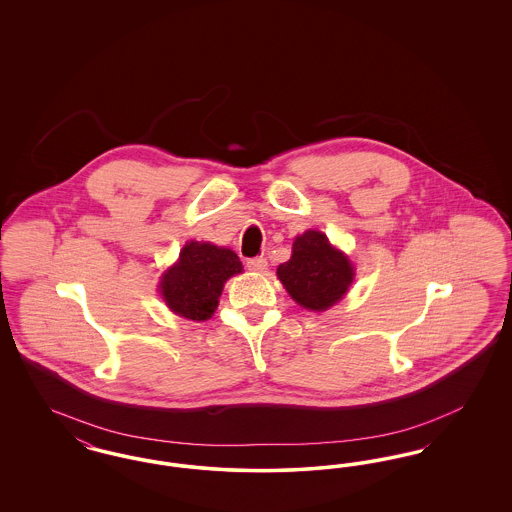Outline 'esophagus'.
<instances>
[{
	"instance_id": "obj_1",
	"label": "esophagus",
	"mask_w": 512,
	"mask_h": 512,
	"mask_svg": "<svg viewBox=\"0 0 512 512\" xmlns=\"http://www.w3.org/2000/svg\"><path fill=\"white\" fill-rule=\"evenodd\" d=\"M268 267V261L265 257H255V259H249L247 261V268L253 270V272H265Z\"/></svg>"
}]
</instances>
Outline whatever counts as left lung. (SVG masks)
<instances>
[{
    "mask_svg": "<svg viewBox=\"0 0 512 512\" xmlns=\"http://www.w3.org/2000/svg\"><path fill=\"white\" fill-rule=\"evenodd\" d=\"M276 274L295 303L318 313L336 305L355 278L347 255L318 230L295 238L290 261L282 263Z\"/></svg>",
    "mask_w": 512,
    "mask_h": 512,
    "instance_id": "obj_1",
    "label": "left lung"
}]
</instances>
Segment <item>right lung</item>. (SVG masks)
Wrapping results in <instances>:
<instances>
[{
	"label": "right lung",
	"mask_w": 512,
	"mask_h": 512,
	"mask_svg": "<svg viewBox=\"0 0 512 512\" xmlns=\"http://www.w3.org/2000/svg\"><path fill=\"white\" fill-rule=\"evenodd\" d=\"M242 270V261L232 249L192 240L163 274L159 290L172 313L199 322L211 318L224 282Z\"/></svg>",
	"instance_id": "obj_1"
}]
</instances>
